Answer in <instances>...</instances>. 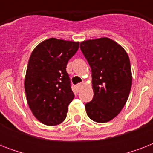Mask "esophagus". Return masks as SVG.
<instances>
[{
	"label": "esophagus",
	"mask_w": 153,
	"mask_h": 153,
	"mask_svg": "<svg viewBox=\"0 0 153 153\" xmlns=\"http://www.w3.org/2000/svg\"><path fill=\"white\" fill-rule=\"evenodd\" d=\"M83 86V83L82 82H81V83H79V84H77L76 86H75V88H76L77 91H79L80 90H81L82 88V86Z\"/></svg>",
	"instance_id": "obj_1"
}]
</instances>
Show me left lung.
Here are the masks:
<instances>
[{"instance_id": "1", "label": "left lung", "mask_w": 153, "mask_h": 153, "mask_svg": "<svg viewBox=\"0 0 153 153\" xmlns=\"http://www.w3.org/2000/svg\"><path fill=\"white\" fill-rule=\"evenodd\" d=\"M80 49L92 71L94 98L85 105L86 114L96 122H107L128 100L132 86L129 58L122 47L106 37L82 42Z\"/></svg>"}]
</instances>
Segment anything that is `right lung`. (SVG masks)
<instances>
[{
  "label": "right lung",
  "mask_w": 153,
  "mask_h": 153,
  "mask_svg": "<svg viewBox=\"0 0 153 153\" xmlns=\"http://www.w3.org/2000/svg\"><path fill=\"white\" fill-rule=\"evenodd\" d=\"M79 42L50 38L37 45L30 56L25 80L27 104L44 125L57 126L67 117L74 98L67 64Z\"/></svg>",
  "instance_id": "obj_1"
}]
</instances>
